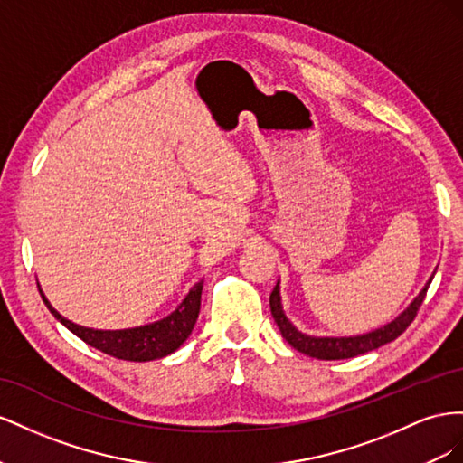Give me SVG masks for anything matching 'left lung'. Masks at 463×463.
<instances>
[{"instance_id": "1", "label": "left lung", "mask_w": 463, "mask_h": 463, "mask_svg": "<svg viewBox=\"0 0 463 463\" xmlns=\"http://www.w3.org/2000/svg\"><path fill=\"white\" fill-rule=\"evenodd\" d=\"M437 273V271H434ZM434 273L430 275V279L425 283V287L420 288V293L411 300V305H409L402 314L395 316V318L384 326H380L373 332H366L361 335H349V337H320V335H308V334H302L300 329L290 322L283 305H281V290H279V281H277L273 293L269 297V307H271V316L275 318L277 326H279V332L285 337V341L288 343L290 347H295L297 351L305 353L308 356H314V359H320V361H339V359H351V356L356 354H363L368 351H374L382 345H386V343L393 341L395 337H400L407 326L413 322V318L417 316V310L420 307V302L425 300L427 295V288L432 281Z\"/></svg>"}]
</instances>
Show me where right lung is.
Returning a JSON list of instances; mask_svg holds the SVG:
<instances>
[{"instance_id": "obj_1", "label": "right lung", "mask_w": 463, "mask_h": 463, "mask_svg": "<svg viewBox=\"0 0 463 463\" xmlns=\"http://www.w3.org/2000/svg\"><path fill=\"white\" fill-rule=\"evenodd\" d=\"M202 288L203 281L195 283L190 288L186 298L176 307V310L165 316L163 320L128 329H92L73 324L71 320L63 318V316L50 305V300L44 297L43 290L41 295L48 310L54 314V318L61 322L79 339H83L87 345L110 356H116V359L145 363L163 359V356L175 353L182 343L190 337L202 307Z\"/></svg>"}]
</instances>
